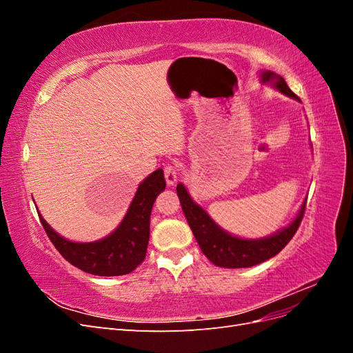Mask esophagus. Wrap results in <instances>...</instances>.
Listing matches in <instances>:
<instances>
[{
    "label": "esophagus",
    "mask_w": 353,
    "mask_h": 353,
    "mask_svg": "<svg viewBox=\"0 0 353 353\" xmlns=\"http://www.w3.org/2000/svg\"><path fill=\"white\" fill-rule=\"evenodd\" d=\"M165 179H166V184L168 185H174L178 179V172H176V168L172 165H168L165 168Z\"/></svg>",
    "instance_id": "1"
}]
</instances>
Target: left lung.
<instances>
[{
  "label": "left lung",
  "mask_w": 353,
  "mask_h": 353,
  "mask_svg": "<svg viewBox=\"0 0 353 353\" xmlns=\"http://www.w3.org/2000/svg\"><path fill=\"white\" fill-rule=\"evenodd\" d=\"M259 81L263 85H270L274 90L287 95L296 101L301 99L287 87L285 81L271 70H259ZM176 194L187 218L188 225L206 258L221 268H249V266L262 263L279 254L285 244L296 234L305 213L306 200H303L296 218L287 227L275 231L271 236L261 239H241L232 236L228 231L219 227L210 218L209 213L191 199L188 190L183 183L176 185Z\"/></svg>",
  "instance_id": "8db88e82"
}]
</instances>
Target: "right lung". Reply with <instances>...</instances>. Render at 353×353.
Instances as JSON below:
<instances>
[{"instance_id":"obj_1","label":"right lung","mask_w":353,"mask_h":353,"mask_svg":"<svg viewBox=\"0 0 353 353\" xmlns=\"http://www.w3.org/2000/svg\"><path fill=\"white\" fill-rule=\"evenodd\" d=\"M166 187L163 170L157 169L138 185L122 222L104 239L81 243L61 237L38 210L42 227L59 253L81 271L100 276L132 272L147 253L150 239V215L156 197Z\"/></svg>"}]
</instances>
